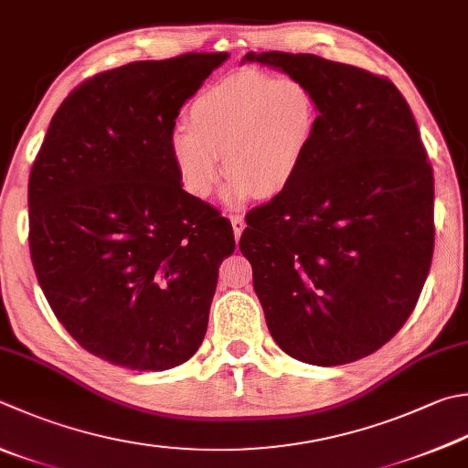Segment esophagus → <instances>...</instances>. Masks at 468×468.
Here are the masks:
<instances>
[{"mask_svg":"<svg viewBox=\"0 0 468 468\" xmlns=\"http://www.w3.org/2000/svg\"><path fill=\"white\" fill-rule=\"evenodd\" d=\"M230 222H232V228H234L236 240H240V236H242V232H244V228H246L244 218H242V216H230Z\"/></svg>","mask_w":468,"mask_h":468,"instance_id":"obj_1","label":"esophagus"}]
</instances>
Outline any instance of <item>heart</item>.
Wrapping results in <instances>:
<instances>
[{"label":"heart","mask_w":468,"mask_h":468,"mask_svg":"<svg viewBox=\"0 0 468 468\" xmlns=\"http://www.w3.org/2000/svg\"><path fill=\"white\" fill-rule=\"evenodd\" d=\"M317 128V101L295 77L244 69L218 79L193 97L187 128L169 138L185 191L207 199L222 175L236 199L275 197L302 173Z\"/></svg>","instance_id":"1"}]
</instances>
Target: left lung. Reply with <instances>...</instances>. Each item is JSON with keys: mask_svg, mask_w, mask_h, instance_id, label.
<instances>
[{"mask_svg": "<svg viewBox=\"0 0 468 468\" xmlns=\"http://www.w3.org/2000/svg\"><path fill=\"white\" fill-rule=\"evenodd\" d=\"M317 101L295 183L246 216L240 250L271 336L317 367L373 355L408 322L434 254V171L389 79L315 55L249 52Z\"/></svg>", "mask_w": 468, "mask_h": 468, "instance_id": "1", "label": "left lung"}]
</instances>
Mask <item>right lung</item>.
Returning <instances> with one entry per match:
<instances>
[{"instance_id":"right-lung-1","label":"right lung","mask_w":468,"mask_h":468,"mask_svg":"<svg viewBox=\"0 0 468 468\" xmlns=\"http://www.w3.org/2000/svg\"><path fill=\"white\" fill-rule=\"evenodd\" d=\"M228 58L187 52L103 70L60 103L28 181L44 297L91 355L165 371L196 355L232 224L193 197L169 153L185 100Z\"/></svg>"}]
</instances>
